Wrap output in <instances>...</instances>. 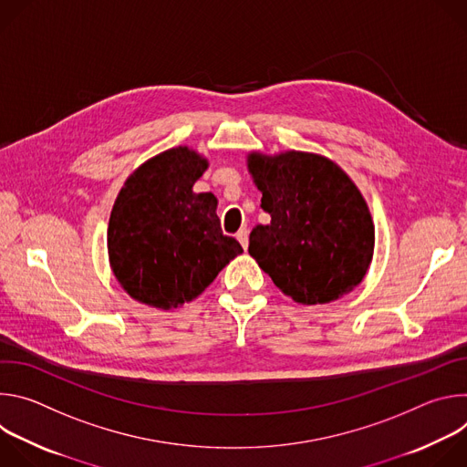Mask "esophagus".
I'll list each match as a JSON object with an SVG mask.
<instances>
[{"mask_svg":"<svg viewBox=\"0 0 467 467\" xmlns=\"http://www.w3.org/2000/svg\"><path fill=\"white\" fill-rule=\"evenodd\" d=\"M236 238H238V242L242 244V247L247 249V245H249V231H247V227H242V229L236 233Z\"/></svg>","mask_w":467,"mask_h":467,"instance_id":"34e87169","label":"esophagus"}]
</instances>
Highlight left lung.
<instances>
[{
  "label": "left lung",
  "mask_w": 467,
  "mask_h": 467,
  "mask_svg": "<svg viewBox=\"0 0 467 467\" xmlns=\"http://www.w3.org/2000/svg\"><path fill=\"white\" fill-rule=\"evenodd\" d=\"M247 170L272 216L254 225L249 254L296 303L325 305L353 292L366 277L375 225L358 186L317 153H247Z\"/></svg>",
  "instance_id": "obj_1"
}]
</instances>
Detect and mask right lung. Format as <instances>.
<instances>
[{
  "label": "right lung",
  "instance_id": "1",
  "mask_svg": "<svg viewBox=\"0 0 467 467\" xmlns=\"http://www.w3.org/2000/svg\"><path fill=\"white\" fill-rule=\"evenodd\" d=\"M209 159L188 146L140 164L114 202L107 249L110 270L135 301L175 310L213 285L242 245L222 233L218 199L195 193Z\"/></svg>",
  "mask_w": 467,
  "mask_h": 467
}]
</instances>
